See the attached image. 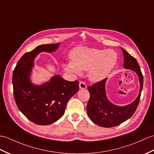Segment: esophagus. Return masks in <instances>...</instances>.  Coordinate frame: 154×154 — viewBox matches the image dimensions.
Instances as JSON below:
<instances>
[{
    "label": "esophagus",
    "mask_w": 154,
    "mask_h": 154,
    "mask_svg": "<svg viewBox=\"0 0 154 154\" xmlns=\"http://www.w3.org/2000/svg\"><path fill=\"white\" fill-rule=\"evenodd\" d=\"M79 87L80 89H86L87 88V85L84 83V82H80L79 84Z\"/></svg>",
    "instance_id": "34e87169"
}]
</instances>
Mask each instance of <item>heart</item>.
Instances as JSON below:
<instances>
[{"label": "heart", "instance_id": "obj_1", "mask_svg": "<svg viewBox=\"0 0 154 154\" xmlns=\"http://www.w3.org/2000/svg\"><path fill=\"white\" fill-rule=\"evenodd\" d=\"M70 56L71 61L64 64V69L75 75H81L82 70L88 71L89 79L95 83L105 79L117 62V54L113 50L82 46L73 49Z\"/></svg>", "mask_w": 154, "mask_h": 154}]
</instances>
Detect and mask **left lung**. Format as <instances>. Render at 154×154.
Returning <instances> with one entry per match:
<instances>
[{
    "label": "left lung",
    "mask_w": 154,
    "mask_h": 154,
    "mask_svg": "<svg viewBox=\"0 0 154 154\" xmlns=\"http://www.w3.org/2000/svg\"><path fill=\"white\" fill-rule=\"evenodd\" d=\"M122 50L124 56V68L134 71L137 74L140 83V91L134 100L124 106H120L111 102L106 95V84L108 79L89 86L88 91L90 99L87 106L88 117L93 122L102 127H113L119 125L129 119L137 109L140 101L143 87V75L137 60L125 50Z\"/></svg>",
    "instance_id": "8db88e82"
}]
</instances>
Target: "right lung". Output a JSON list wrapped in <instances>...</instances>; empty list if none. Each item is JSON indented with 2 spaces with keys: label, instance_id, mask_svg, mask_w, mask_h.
<instances>
[{
  "label": "right lung",
  "instance_id": "obj_1",
  "mask_svg": "<svg viewBox=\"0 0 154 154\" xmlns=\"http://www.w3.org/2000/svg\"><path fill=\"white\" fill-rule=\"evenodd\" d=\"M59 43L39 45L25 54L12 75L14 96L17 108L29 120L39 125H48L62 117L67 102L79 90V82L64 80L59 75L41 85L32 83L34 61L41 52H55Z\"/></svg>",
  "mask_w": 154,
  "mask_h": 154
}]
</instances>
